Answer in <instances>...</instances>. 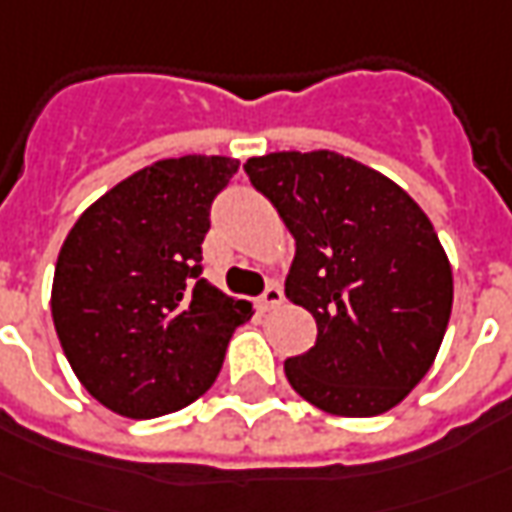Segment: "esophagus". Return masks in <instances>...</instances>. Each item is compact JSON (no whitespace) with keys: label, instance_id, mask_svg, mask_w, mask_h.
<instances>
[{"label":"esophagus","instance_id":"34e87169","mask_svg":"<svg viewBox=\"0 0 512 512\" xmlns=\"http://www.w3.org/2000/svg\"><path fill=\"white\" fill-rule=\"evenodd\" d=\"M281 301H284V292H281V287L270 284V287L262 292V298H259V309H262V312H270V309L281 306Z\"/></svg>","mask_w":512,"mask_h":512}]
</instances>
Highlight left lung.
Here are the masks:
<instances>
[{"mask_svg":"<svg viewBox=\"0 0 512 512\" xmlns=\"http://www.w3.org/2000/svg\"><path fill=\"white\" fill-rule=\"evenodd\" d=\"M250 183L295 236L284 292L317 323L284 362L292 390L345 418L401 404L438 357L454 281L421 206L382 172L331 150L248 158Z\"/></svg>","mask_w":512,"mask_h":512,"instance_id":"obj_1","label":"left lung"}]
</instances>
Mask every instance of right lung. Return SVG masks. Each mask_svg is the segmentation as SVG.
Wrapping results in <instances>:
<instances>
[{"label": "right lung", "instance_id": "1", "mask_svg": "<svg viewBox=\"0 0 512 512\" xmlns=\"http://www.w3.org/2000/svg\"><path fill=\"white\" fill-rule=\"evenodd\" d=\"M236 169L225 155L155 161L88 206L63 242L55 331L74 376L116 415L158 418L203 396L253 315L203 278L211 203Z\"/></svg>", "mask_w": 512, "mask_h": 512}]
</instances>
